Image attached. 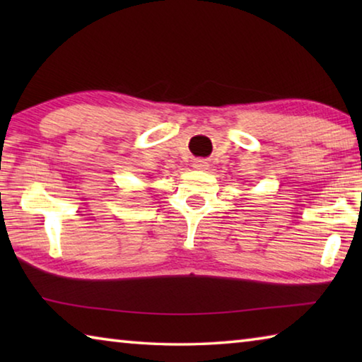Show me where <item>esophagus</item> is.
Returning <instances> with one entry per match:
<instances>
[{
  "mask_svg": "<svg viewBox=\"0 0 362 362\" xmlns=\"http://www.w3.org/2000/svg\"><path fill=\"white\" fill-rule=\"evenodd\" d=\"M193 166H194L196 169H206L207 164H206L204 161H196V163L193 164Z\"/></svg>",
  "mask_w": 362,
  "mask_h": 362,
  "instance_id": "esophagus-1",
  "label": "esophagus"
}]
</instances>
